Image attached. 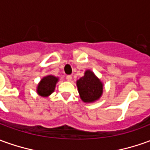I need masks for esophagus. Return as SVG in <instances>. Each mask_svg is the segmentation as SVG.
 <instances>
[{"label":"esophagus","instance_id":"obj_1","mask_svg":"<svg viewBox=\"0 0 150 150\" xmlns=\"http://www.w3.org/2000/svg\"><path fill=\"white\" fill-rule=\"evenodd\" d=\"M66 79H67V81H70L72 80V76H70V75H68L67 77H66Z\"/></svg>","mask_w":150,"mask_h":150}]
</instances>
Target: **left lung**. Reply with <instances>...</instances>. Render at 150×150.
Masks as SVG:
<instances>
[{"instance_id": "left-lung-1", "label": "left lung", "mask_w": 150, "mask_h": 150, "mask_svg": "<svg viewBox=\"0 0 150 150\" xmlns=\"http://www.w3.org/2000/svg\"><path fill=\"white\" fill-rule=\"evenodd\" d=\"M77 86L84 103H94L100 100L104 91V83L91 69L86 70L84 76L77 80Z\"/></svg>"}]
</instances>
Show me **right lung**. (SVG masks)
<instances>
[{
    "mask_svg": "<svg viewBox=\"0 0 150 150\" xmlns=\"http://www.w3.org/2000/svg\"><path fill=\"white\" fill-rule=\"evenodd\" d=\"M59 77L54 75H46L39 81L37 86V93L40 96L48 97L54 91Z\"/></svg>",
    "mask_w": 150,
    "mask_h": 150,
    "instance_id": "add662e5",
    "label": "right lung"
}]
</instances>
